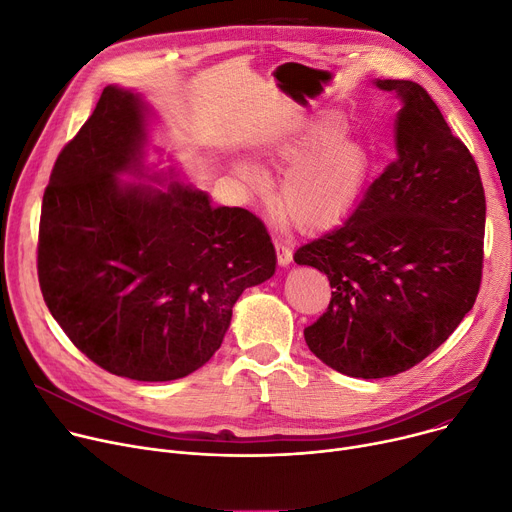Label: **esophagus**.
<instances>
[{"label":"esophagus","instance_id":"1","mask_svg":"<svg viewBox=\"0 0 512 512\" xmlns=\"http://www.w3.org/2000/svg\"><path fill=\"white\" fill-rule=\"evenodd\" d=\"M275 248H277V260L281 266H289L293 260V252L287 242H281V239H275Z\"/></svg>","mask_w":512,"mask_h":512}]
</instances>
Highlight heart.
<instances>
[{"mask_svg": "<svg viewBox=\"0 0 512 512\" xmlns=\"http://www.w3.org/2000/svg\"><path fill=\"white\" fill-rule=\"evenodd\" d=\"M345 130L341 115L324 113L287 148V161L295 167L281 194V213L297 231H316L333 223L368 184L370 148L345 136ZM235 173L256 192L268 186L266 173L252 159H237Z\"/></svg>", "mask_w": 512, "mask_h": 512, "instance_id": "b5f03b06", "label": "heart"}]
</instances>
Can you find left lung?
I'll return each mask as SVG.
<instances>
[{
	"mask_svg": "<svg viewBox=\"0 0 512 512\" xmlns=\"http://www.w3.org/2000/svg\"><path fill=\"white\" fill-rule=\"evenodd\" d=\"M395 93L397 161L333 231L297 248L333 287L304 330L322 364L353 378L401 374L436 351L473 308L482 281L486 196L467 146L411 80Z\"/></svg>",
	"mask_w": 512,
	"mask_h": 512,
	"instance_id": "obj_1",
	"label": "left lung"
}]
</instances>
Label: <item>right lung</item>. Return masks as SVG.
Returning <instances> with one entry per match:
<instances>
[{"label":"right lung","mask_w":512,"mask_h":512,"mask_svg":"<svg viewBox=\"0 0 512 512\" xmlns=\"http://www.w3.org/2000/svg\"><path fill=\"white\" fill-rule=\"evenodd\" d=\"M153 124L136 90L103 88L53 165L37 266L51 316L88 359L167 382L215 355L239 295L275 275L277 254L246 208H217L173 165L146 163L150 146L163 153Z\"/></svg>","instance_id":"right-lung-1"}]
</instances>
